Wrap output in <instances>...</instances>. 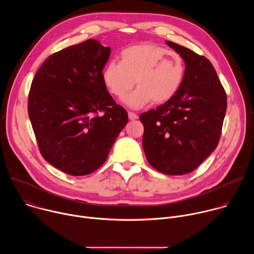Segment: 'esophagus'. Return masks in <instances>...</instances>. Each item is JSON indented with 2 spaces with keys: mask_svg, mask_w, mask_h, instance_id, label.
Listing matches in <instances>:
<instances>
[{
  "mask_svg": "<svg viewBox=\"0 0 254 254\" xmlns=\"http://www.w3.org/2000/svg\"><path fill=\"white\" fill-rule=\"evenodd\" d=\"M128 119L131 120V121L136 120V119H137V115L134 114V113H132V112H128Z\"/></svg>",
  "mask_w": 254,
  "mask_h": 254,
  "instance_id": "34e87169",
  "label": "esophagus"
}]
</instances>
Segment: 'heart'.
Listing matches in <instances>:
<instances>
[{
  "instance_id": "obj_1",
  "label": "heart",
  "mask_w": 254,
  "mask_h": 254,
  "mask_svg": "<svg viewBox=\"0 0 254 254\" xmlns=\"http://www.w3.org/2000/svg\"><path fill=\"white\" fill-rule=\"evenodd\" d=\"M107 89L131 108H141L152 100L161 104L172 99L185 77V63L179 54L152 44L133 45L121 52L120 62L111 61L102 71Z\"/></svg>"
}]
</instances>
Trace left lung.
<instances>
[{"label":"left lung","mask_w":254,"mask_h":254,"mask_svg":"<svg viewBox=\"0 0 254 254\" xmlns=\"http://www.w3.org/2000/svg\"><path fill=\"white\" fill-rule=\"evenodd\" d=\"M166 43L186 64L183 83L172 99L141 114L139 120L149 164L163 174L178 176L194 171L216 149L227 96L206 57L171 41Z\"/></svg>","instance_id":"left-lung-1"}]
</instances>
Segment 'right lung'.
Here are the masks:
<instances>
[{
	"label": "right lung",
	"mask_w": 254,
	"mask_h": 254,
	"mask_svg": "<svg viewBox=\"0 0 254 254\" xmlns=\"http://www.w3.org/2000/svg\"><path fill=\"white\" fill-rule=\"evenodd\" d=\"M110 55V47L89 39L49 56L32 81L28 113L40 153L68 175L102 166L127 123L101 77Z\"/></svg>",
	"instance_id": "add662e5"
}]
</instances>
